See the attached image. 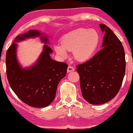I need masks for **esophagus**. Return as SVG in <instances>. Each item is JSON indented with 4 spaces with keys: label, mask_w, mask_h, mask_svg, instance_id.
Returning <instances> with one entry per match:
<instances>
[{
    "label": "esophagus",
    "mask_w": 133,
    "mask_h": 133,
    "mask_svg": "<svg viewBox=\"0 0 133 133\" xmlns=\"http://www.w3.org/2000/svg\"><path fill=\"white\" fill-rule=\"evenodd\" d=\"M74 67H72L71 66H69L68 67V68H67V72H71V71H74Z\"/></svg>",
    "instance_id": "1"
}]
</instances>
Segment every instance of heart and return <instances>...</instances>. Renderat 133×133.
I'll return each mask as SVG.
<instances>
[{
    "label": "heart",
    "instance_id": "heart-1",
    "mask_svg": "<svg viewBox=\"0 0 133 133\" xmlns=\"http://www.w3.org/2000/svg\"><path fill=\"white\" fill-rule=\"evenodd\" d=\"M99 35L94 29L78 28L67 33L62 37L61 44L54 45L56 54L63 58L67 51H72L74 58L78 61H86L95 53L99 43Z\"/></svg>",
    "mask_w": 133,
    "mask_h": 133
}]
</instances>
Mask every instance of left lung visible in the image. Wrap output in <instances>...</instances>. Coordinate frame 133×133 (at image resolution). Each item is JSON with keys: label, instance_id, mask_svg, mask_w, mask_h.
<instances>
[{"label": "left lung", "instance_id": "1", "mask_svg": "<svg viewBox=\"0 0 133 133\" xmlns=\"http://www.w3.org/2000/svg\"><path fill=\"white\" fill-rule=\"evenodd\" d=\"M103 49L89 61L77 65L80 88L85 100L92 104H103L118 93L125 74L126 61L123 46L110 28L100 24Z\"/></svg>", "mask_w": 133, "mask_h": 133}]
</instances>
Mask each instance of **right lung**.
<instances>
[{
	"label": "right lung",
	"mask_w": 133,
	"mask_h": 133,
	"mask_svg": "<svg viewBox=\"0 0 133 133\" xmlns=\"http://www.w3.org/2000/svg\"><path fill=\"white\" fill-rule=\"evenodd\" d=\"M38 37L45 44L43 51L32 66L23 68L17 59L16 43ZM48 44V36L38 30H30L18 35L6 53V72L10 86L21 100L33 107H45L52 102L59 82L67 72L66 63L51 58L50 54L53 51Z\"/></svg>",
	"instance_id": "add662e5"
}]
</instances>
